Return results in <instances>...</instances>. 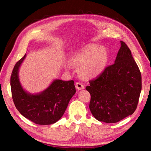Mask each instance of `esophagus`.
<instances>
[{"label": "esophagus", "mask_w": 151, "mask_h": 151, "mask_svg": "<svg viewBox=\"0 0 151 151\" xmlns=\"http://www.w3.org/2000/svg\"><path fill=\"white\" fill-rule=\"evenodd\" d=\"M76 88L77 89L81 90V89H84V86L82 83H80V82H77L76 83Z\"/></svg>", "instance_id": "34e87169"}]
</instances>
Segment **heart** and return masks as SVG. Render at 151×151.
<instances>
[{"label":"heart","instance_id":"heart-1","mask_svg":"<svg viewBox=\"0 0 151 151\" xmlns=\"http://www.w3.org/2000/svg\"><path fill=\"white\" fill-rule=\"evenodd\" d=\"M108 60L106 50L97 45H91L70 59V64L79 67V75L84 79L99 76L106 68Z\"/></svg>","mask_w":151,"mask_h":151}]
</instances>
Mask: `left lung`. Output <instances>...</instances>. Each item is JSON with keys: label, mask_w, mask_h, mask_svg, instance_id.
<instances>
[{"label": "left lung", "mask_w": 151, "mask_h": 151, "mask_svg": "<svg viewBox=\"0 0 151 151\" xmlns=\"http://www.w3.org/2000/svg\"><path fill=\"white\" fill-rule=\"evenodd\" d=\"M121 47L115 63L104 68L86 89L91 94L89 109L96 119L116 123L132 115L137 107L142 89V76L127 44Z\"/></svg>", "instance_id": "1"}]
</instances>
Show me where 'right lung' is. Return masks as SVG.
<instances>
[{"label":"right lung","instance_id":"obj_1","mask_svg":"<svg viewBox=\"0 0 151 151\" xmlns=\"http://www.w3.org/2000/svg\"><path fill=\"white\" fill-rule=\"evenodd\" d=\"M25 57L26 54L16 63L11 76L14 103L22 116L36 124H52L60 119L76 93L74 81L55 80L42 93L38 94L26 93L22 89L18 77L19 68Z\"/></svg>","mask_w":151,"mask_h":151}]
</instances>
